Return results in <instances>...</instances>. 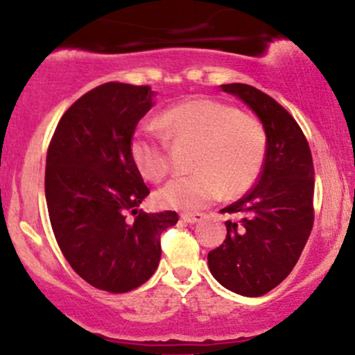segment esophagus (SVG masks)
Returning a JSON list of instances; mask_svg holds the SVG:
<instances>
[{
    "label": "esophagus",
    "instance_id": "obj_1",
    "mask_svg": "<svg viewBox=\"0 0 355 355\" xmlns=\"http://www.w3.org/2000/svg\"><path fill=\"white\" fill-rule=\"evenodd\" d=\"M180 217L183 222H187V223H198L205 218V215L203 214H182Z\"/></svg>",
    "mask_w": 355,
    "mask_h": 355
}]
</instances>
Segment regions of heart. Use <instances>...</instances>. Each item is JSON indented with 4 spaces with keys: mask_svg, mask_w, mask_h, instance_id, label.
Here are the masks:
<instances>
[{
    "mask_svg": "<svg viewBox=\"0 0 355 355\" xmlns=\"http://www.w3.org/2000/svg\"><path fill=\"white\" fill-rule=\"evenodd\" d=\"M158 130L141 126L130 144V157L141 177L158 182L168 172V141L193 145L189 177H175L157 191L164 209L197 211L254 185L267 153V132L254 116L211 98H191L165 110Z\"/></svg>",
    "mask_w": 355,
    "mask_h": 355,
    "instance_id": "obj_1",
    "label": "heart"
}]
</instances>
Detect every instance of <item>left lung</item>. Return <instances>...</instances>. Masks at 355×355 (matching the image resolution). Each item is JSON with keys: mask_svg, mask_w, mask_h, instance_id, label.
<instances>
[{"mask_svg": "<svg viewBox=\"0 0 355 355\" xmlns=\"http://www.w3.org/2000/svg\"><path fill=\"white\" fill-rule=\"evenodd\" d=\"M242 100L267 132L259 182L222 211L227 237L207 260L218 284L243 297H260L292 272L313 223V164L302 130L284 107L250 85H222Z\"/></svg>", "mask_w": 355, "mask_h": 355, "instance_id": "left-lung-1", "label": "left lung"}]
</instances>
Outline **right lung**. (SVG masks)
Returning <instances> with one entry per match:
<instances>
[{
  "label": "right lung",
  "instance_id": "obj_1",
  "mask_svg": "<svg viewBox=\"0 0 355 355\" xmlns=\"http://www.w3.org/2000/svg\"><path fill=\"white\" fill-rule=\"evenodd\" d=\"M155 95L113 81L93 88L61 116L46 155L44 195L56 242L81 279L112 294L153 275L160 234L178 222L177 211L138 210L150 190L130 144ZM126 211L139 214L135 223L125 222Z\"/></svg>",
  "mask_w": 355,
  "mask_h": 355
}]
</instances>
